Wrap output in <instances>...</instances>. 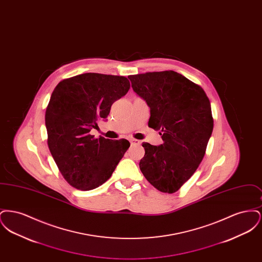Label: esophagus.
<instances>
[{"label": "esophagus", "instance_id": "34e87169", "mask_svg": "<svg viewBox=\"0 0 262 262\" xmlns=\"http://www.w3.org/2000/svg\"><path fill=\"white\" fill-rule=\"evenodd\" d=\"M129 142H130L132 145H139V144H140V140L135 139V138H130V139H129Z\"/></svg>", "mask_w": 262, "mask_h": 262}]
</instances>
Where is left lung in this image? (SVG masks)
Returning a JSON list of instances; mask_svg holds the SVG:
<instances>
[{"label":"left lung","instance_id":"1","mask_svg":"<svg viewBox=\"0 0 262 262\" xmlns=\"http://www.w3.org/2000/svg\"><path fill=\"white\" fill-rule=\"evenodd\" d=\"M132 88L150 108L148 126L163 143L143 142L139 168L150 184L173 193L196 171L213 130L211 105L204 90L173 71L128 75Z\"/></svg>","mask_w":262,"mask_h":262}]
</instances>
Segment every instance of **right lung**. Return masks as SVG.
I'll list each match as a JSON object with an SVG mask.
<instances>
[{
	"label": "right lung",
	"mask_w": 262,
	"mask_h": 262,
	"mask_svg": "<svg viewBox=\"0 0 262 262\" xmlns=\"http://www.w3.org/2000/svg\"><path fill=\"white\" fill-rule=\"evenodd\" d=\"M125 76L88 73L62 80L45 114L48 146L64 180L80 190L104 184L129 147L126 139L94 138L92 128L106 120L115 101L129 89Z\"/></svg>",
	"instance_id": "right-lung-1"
}]
</instances>
